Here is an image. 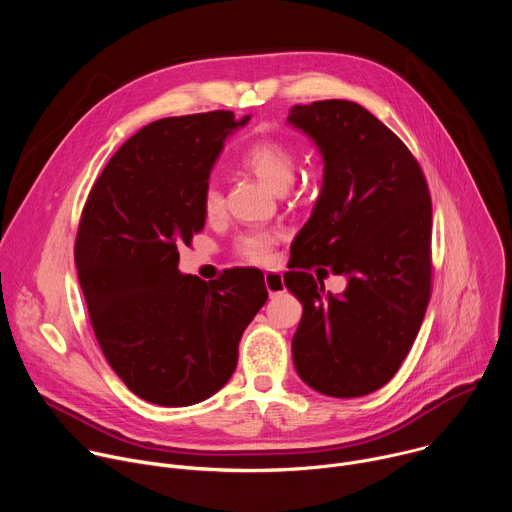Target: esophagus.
Masks as SVG:
<instances>
[{
  "mask_svg": "<svg viewBox=\"0 0 512 512\" xmlns=\"http://www.w3.org/2000/svg\"><path fill=\"white\" fill-rule=\"evenodd\" d=\"M265 287H267L271 298L277 296V294H281V291L285 289L283 275H281V273H275V271H267V273H265Z\"/></svg>",
  "mask_w": 512,
  "mask_h": 512,
  "instance_id": "esophagus-1",
  "label": "esophagus"
}]
</instances>
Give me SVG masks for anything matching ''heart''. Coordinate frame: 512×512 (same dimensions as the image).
Instances as JSON below:
<instances>
[{
	"mask_svg": "<svg viewBox=\"0 0 512 512\" xmlns=\"http://www.w3.org/2000/svg\"><path fill=\"white\" fill-rule=\"evenodd\" d=\"M243 166L251 170L261 182H265L275 192H285L294 184L298 158L287 143L279 139H259L251 143L241 158ZM202 208L208 216H214L223 208V192L214 180H210L202 190ZM277 235L269 231H249L241 235L235 243V253L255 265H263L271 259Z\"/></svg>",
	"mask_w": 512,
	"mask_h": 512,
	"instance_id": "b5f03b06",
	"label": "heart"
}]
</instances>
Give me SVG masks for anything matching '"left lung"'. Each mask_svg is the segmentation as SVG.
<instances>
[{"instance_id":"left-lung-1","label":"left lung","mask_w":512,"mask_h":512,"mask_svg":"<svg viewBox=\"0 0 512 512\" xmlns=\"http://www.w3.org/2000/svg\"><path fill=\"white\" fill-rule=\"evenodd\" d=\"M287 121L324 158L320 198L283 275L304 304L294 364L318 393L362 397L399 371L431 298L427 182L407 145L358 103L296 105ZM316 264L347 275L340 297L307 273Z\"/></svg>"}]
</instances>
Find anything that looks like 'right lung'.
<instances>
[{"label":"right lung","mask_w":512,"mask_h":512,"mask_svg":"<svg viewBox=\"0 0 512 512\" xmlns=\"http://www.w3.org/2000/svg\"><path fill=\"white\" fill-rule=\"evenodd\" d=\"M247 121L210 111L145 125L109 160L81 214L75 263L97 342L127 389L162 407L225 387L267 302L261 271L208 283L178 271V247L204 229L210 170Z\"/></svg>","instance_id":"obj_1"}]
</instances>
